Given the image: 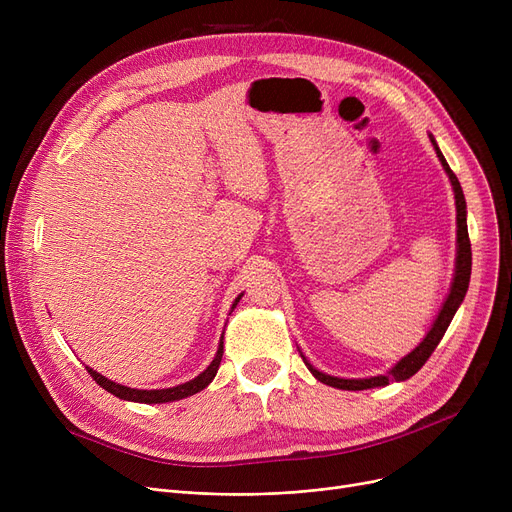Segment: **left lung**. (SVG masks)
Returning a JSON list of instances; mask_svg holds the SVG:
<instances>
[{"label":"left lung","mask_w":512,"mask_h":512,"mask_svg":"<svg viewBox=\"0 0 512 512\" xmlns=\"http://www.w3.org/2000/svg\"><path fill=\"white\" fill-rule=\"evenodd\" d=\"M429 141H432L438 159L442 161V168L450 178L452 191H454V201H456V263H454V278L450 284V292L448 297L434 321L432 330L427 332V336L419 342V346H415L413 351L402 357L386 375H375V378H363V380H344V378H334V375L321 373L319 369H315L305 355L303 361L309 367V371L315 375L319 382H324L326 386L332 388H340V390H369V388H378V386H388L390 382H405L409 380L411 375H415L425 361L432 357V353L436 351V346L440 344L442 336L446 334L450 321L456 313V309L461 307L467 288H469V278H471V242H469V232H467V203H465V195L459 178L454 176V172L450 170V166L446 164V159L434 139V134H429Z\"/></svg>","instance_id":"obj_1"}]
</instances>
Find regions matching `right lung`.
Instances as JSON below:
<instances>
[{
  "mask_svg": "<svg viewBox=\"0 0 512 512\" xmlns=\"http://www.w3.org/2000/svg\"><path fill=\"white\" fill-rule=\"evenodd\" d=\"M242 294H238V297L234 299L232 303V309L238 305ZM222 355H224V334H222V340H220V346H218V353H215L213 361L209 363V367L199 373L195 380L186 382V384H180V386H174V388H164V390H137V388H128V386H122V384H116L112 380H107L105 375L97 373L95 369L87 367V371L91 373V378L107 392H112L114 396L122 398V400H130V402H145V405H159V402H174V400H180V398H186V396H193L197 392H201L203 388H207L211 384V380L215 378V373H218V367L222 363Z\"/></svg>",
  "mask_w": 512,
  "mask_h": 512,
  "instance_id": "add662e5",
  "label": "right lung"
}]
</instances>
